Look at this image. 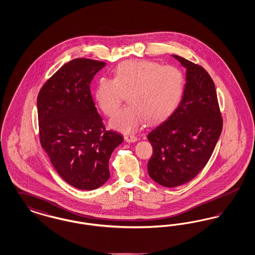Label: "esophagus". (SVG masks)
<instances>
[{"label": "esophagus", "instance_id": "esophagus-1", "mask_svg": "<svg viewBox=\"0 0 255 255\" xmlns=\"http://www.w3.org/2000/svg\"><path fill=\"white\" fill-rule=\"evenodd\" d=\"M124 140L126 142H134V141L137 140V137L135 135H133V134H126L124 136Z\"/></svg>", "mask_w": 255, "mask_h": 255}]
</instances>
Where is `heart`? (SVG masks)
Returning <instances> with one entry per match:
<instances>
[{
  "mask_svg": "<svg viewBox=\"0 0 255 255\" xmlns=\"http://www.w3.org/2000/svg\"><path fill=\"white\" fill-rule=\"evenodd\" d=\"M184 87L182 73L173 66L151 61H127L120 64L115 77H101L95 90L98 107L113 116L126 96L128 106L111 120L112 128L134 132L144 121L158 122L178 106Z\"/></svg>",
  "mask_w": 255,
  "mask_h": 255,
  "instance_id": "1",
  "label": "heart"
}]
</instances>
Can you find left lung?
<instances>
[{"instance_id": "obj_1", "label": "left lung", "mask_w": 255, "mask_h": 255, "mask_svg": "<svg viewBox=\"0 0 255 255\" xmlns=\"http://www.w3.org/2000/svg\"><path fill=\"white\" fill-rule=\"evenodd\" d=\"M172 56L186 69L182 100L147 135L153 147L148 174L165 187H176L194 179L211 157L223 129L216 89L210 75L200 65Z\"/></svg>"}]
</instances>
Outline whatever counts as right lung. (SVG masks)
<instances>
[{
    "label": "right lung",
    "instance_id": "obj_1",
    "mask_svg": "<svg viewBox=\"0 0 255 255\" xmlns=\"http://www.w3.org/2000/svg\"><path fill=\"white\" fill-rule=\"evenodd\" d=\"M106 64L76 58L63 65L37 97L40 143L61 178L93 190L110 178L109 159L123 137L106 131L90 84Z\"/></svg>",
    "mask_w": 255,
    "mask_h": 255
}]
</instances>
